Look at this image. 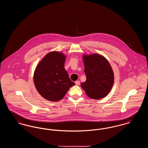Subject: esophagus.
<instances>
[{"mask_svg":"<svg viewBox=\"0 0 148 148\" xmlns=\"http://www.w3.org/2000/svg\"><path fill=\"white\" fill-rule=\"evenodd\" d=\"M75 84L77 85H79L80 82L79 80H77V81H76V82H75Z\"/></svg>","mask_w":148,"mask_h":148,"instance_id":"34e87169","label":"esophagus"}]
</instances>
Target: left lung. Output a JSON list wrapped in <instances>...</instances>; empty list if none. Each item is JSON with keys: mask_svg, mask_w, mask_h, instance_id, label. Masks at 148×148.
I'll use <instances>...</instances> for the list:
<instances>
[{"mask_svg": "<svg viewBox=\"0 0 148 148\" xmlns=\"http://www.w3.org/2000/svg\"><path fill=\"white\" fill-rule=\"evenodd\" d=\"M86 81L81 86L90 98L100 99L106 97L113 87V69L104 56L95 53L83 55Z\"/></svg>", "mask_w": 148, "mask_h": 148, "instance_id": "left-lung-1", "label": "left lung"}]
</instances>
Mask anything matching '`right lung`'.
Masks as SVG:
<instances>
[{
	"label": "right lung",
	"mask_w": 148,
	"mask_h": 148,
	"mask_svg": "<svg viewBox=\"0 0 148 148\" xmlns=\"http://www.w3.org/2000/svg\"><path fill=\"white\" fill-rule=\"evenodd\" d=\"M65 59L63 53L51 51L44 56L35 68L34 83L36 89L48 100L59 101L75 85L64 68Z\"/></svg>",
	"instance_id": "right-lung-1"
}]
</instances>
